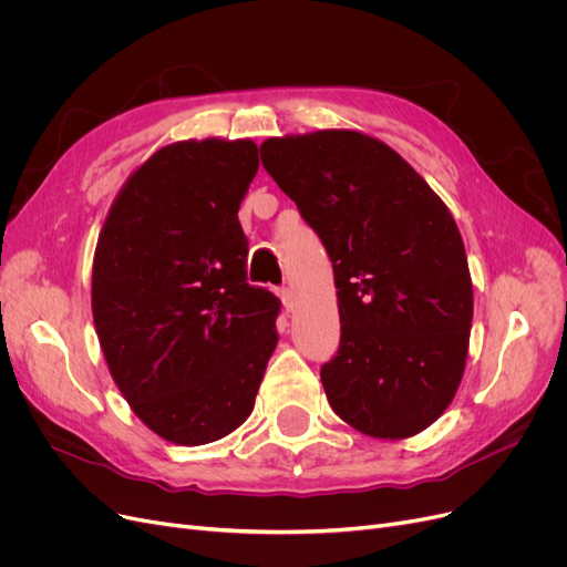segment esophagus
Here are the masks:
<instances>
[{
	"label": "esophagus",
	"mask_w": 567,
	"mask_h": 567,
	"mask_svg": "<svg viewBox=\"0 0 567 567\" xmlns=\"http://www.w3.org/2000/svg\"><path fill=\"white\" fill-rule=\"evenodd\" d=\"M278 296H280V301H282V306L287 308V310H293V291L289 289V287H280L278 289Z\"/></svg>",
	"instance_id": "obj_1"
}]
</instances>
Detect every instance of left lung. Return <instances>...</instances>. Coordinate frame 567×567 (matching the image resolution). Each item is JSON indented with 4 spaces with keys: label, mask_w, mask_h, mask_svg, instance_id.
Returning a JSON list of instances; mask_svg holds the SVG:
<instances>
[{
    "label": "left lung",
    "mask_w": 567,
    "mask_h": 567,
    "mask_svg": "<svg viewBox=\"0 0 567 567\" xmlns=\"http://www.w3.org/2000/svg\"><path fill=\"white\" fill-rule=\"evenodd\" d=\"M259 154L333 264L340 347L321 365L329 404L370 436L423 432L455 398L473 319L449 206L389 144L355 131L271 137Z\"/></svg>",
    "instance_id": "8db88e82"
}]
</instances>
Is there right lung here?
Masks as SVG:
<instances>
[{"label": "right lung", "mask_w": 567, "mask_h": 567, "mask_svg": "<svg viewBox=\"0 0 567 567\" xmlns=\"http://www.w3.org/2000/svg\"><path fill=\"white\" fill-rule=\"evenodd\" d=\"M257 167L250 140L163 146L99 236L92 310L110 374L172 443H212L241 425L278 344L280 299L248 285L238 223Z\"/></svg>", "instance_id": "add662e5"}]
</instances>
